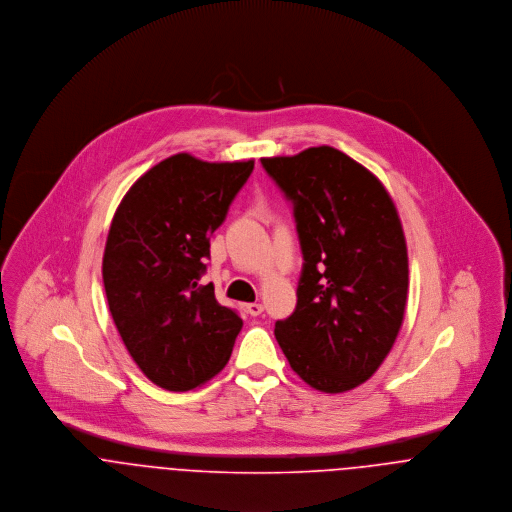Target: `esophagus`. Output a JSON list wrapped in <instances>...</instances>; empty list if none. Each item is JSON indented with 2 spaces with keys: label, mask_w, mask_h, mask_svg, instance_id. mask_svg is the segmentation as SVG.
<instances>
[{
  "label": "esophagus",
  "mask_w": 512,
  "mask_h": 512,
  "mask_svg": "<svg viewBox=\"0 0 512 512\" xmlns=\"http://www.w3.org/2000/svg\"><path fill=\"white\" fill-rule=\"evenodd\" d=\"M263 312V304H259V302H251V304H247V314H251V316H259Z\"/></svg>",
  "instance_id": "esophagus-1"
}]
</instances>
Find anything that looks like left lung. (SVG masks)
<instances>
[{
    "mask_svg": "<svg viewBox=\"0 0 512 512\" xmlns=\"http://www.w3.org/2000/svg\"><path fill=\"white\" fill-rule=\"evenodd\" d=\"M261 165L292 202L304 257L296 308L275 338L312 389L351 391L381 367L404 318L408 255L395 202L328 145Z\"/></svg>",
    "mask_w": 512,
    "mask_h": 512,
    "instance_id": "obj_1",
    "label": "left lung"
}]
</instances>
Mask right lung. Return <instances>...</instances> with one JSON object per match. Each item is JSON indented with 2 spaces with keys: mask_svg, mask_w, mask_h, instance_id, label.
Segmentation results:
<instances>
[{
  "mask_svg": "<svg viewBox=\"0 0 512 512\" xmlns=\"http://www.w3.org/2000/svg\"><path fill=\"white\" fill-rule=\"evenodd\" d=\"M253 167L178 153L145 172L115 210L102 263L110 312L129 355L161 389H196L228 363L243 320L200 277L210 235Z\"/></svg>",
  "mask_w": 512,
  "mask_h": 512,
  "instance_id": "add662e5",
  "label": "right lung"
}]
</instances>
